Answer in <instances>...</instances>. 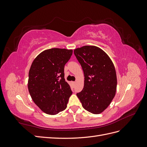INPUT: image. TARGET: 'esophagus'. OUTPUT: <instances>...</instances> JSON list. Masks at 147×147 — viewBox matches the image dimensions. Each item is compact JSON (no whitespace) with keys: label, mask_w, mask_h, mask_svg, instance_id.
<instances>
[{"label":"esophagus","mask_w":147,"mask_h":147,"mask_svg":"<svg viewBox=\"0 0 147 147\" xmlns=\"http://www.w3.org/2000/svg\"><path fill=\"white\" fill-rule=\"evenodd\" d=\"M71 83H72V84L73 86H74V85H75V82H72Z\"/></svg>","instance_id":"esophagus-1"}]
</instances>
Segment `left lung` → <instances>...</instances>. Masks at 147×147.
I'll list each match as a JSON object with an SVG mask.
<instances>
[{
    "label": "left lung",
    "mask_w": 147,
    "mask_h": 147,
    "mask_svg": "<svg viewBox=\"0 0 147 147\" xmlns=\"http://www.w3.org/2000/svg\"><path fill=\"white\" fill-rule=\"evenodd\" d=\"M81 64L84 81L83 90L77 94L83 107L99 114L108 107L115 96L116 70L109 56L95 46H83L74 50Z\"/></svg>",
    "instance_id": "8db88e82"
}]
</instances>
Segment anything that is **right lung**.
Returning a JSON list of instances; mask_svg holds the SVG:
<instances>
[{"label": "right lung", "mask_w": 147, "mask_h": 147, "mask_svg": "<svg viewBox=\"0 0 147 147\" xmlns=\"http://www.w3.org/2000/svg\"><path fill=\"white\" fill-rule=\"evenodd\" d=\"M73 50L51 48L42 51L29 72L28 90L34 103L43 112L56 115L63 111L72 92L64 78V65Z\"/></svg>", "instance_id": "1"}]
</instances>
